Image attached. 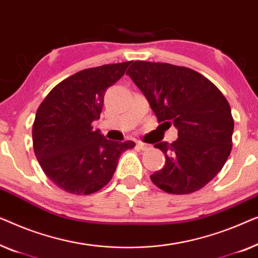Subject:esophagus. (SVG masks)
I'll return each mask as SVG.
<instances>
[{
	"mask_svg": "<svg viewBox=\"0 0 258 258\" xmlns=\"http://www.w3.org/2000/svg\"><path fill=\"white\" fill-rule=\"evenodd\" d=\"M137 146H138V148H139V150H141V151H148V150H151V148H152V146H151L150 144L141 143V141H139V143L137 144Z\"/></svg>",
	"mask_w": 258,
	"mask_h": 258,
	"instance_id": "1",
	"label": "esophagus"
}]
</instances>
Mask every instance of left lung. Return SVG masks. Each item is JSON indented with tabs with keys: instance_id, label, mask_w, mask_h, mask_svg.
<instances>
[{
	"instance_id": "1",
	"label": "left lung",
	"mask_w": 258,
	"mask_h": 258,
	"mask_svg": "<svg viewBox=\"0 0 258 258\" xmlns=\"http://www.w3.org/2000/svg\"><path fill=\"white\" fill-rule=\"evenodd\" d=\"M126 75L147 98L158 121L177 128L179 138L172 144L154 145L166 164L152 174V182L169 194L201 189L222 169L233 147L234 119L226 97L189 68L136 60Z\"/></svg>"
}]
</instances>
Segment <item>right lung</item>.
<instances>
[{"mask_svg": "<svg viewBox=\"0 0 258 258\" xmlns=\"http://www.w3.org/2000/svg\"><path fill=\"white\" fill-rule=\"evenodd\" d=\"M131 61L85 69L57 84L39 105L32 144L45 175L64 191L90 195L110 182L120 154L133 141L107 140L92 121L100 118L107 88Z\"/></svg>", "mask_w": 258, "mask_h": 258, "instance_id": "add662e5", "label": "right lung"}]
</instances>
